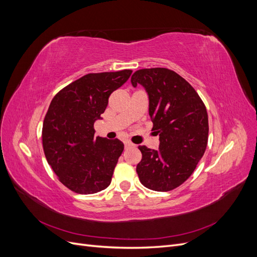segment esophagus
<instances>
[{
  "label": "esophagus",
  "mask_w": 257,
  "mask_h": 257,
  "mask_svg": "<svg viewBox=\"0 0 257 257\" xmlns=\"http://www.w3.org/2000/svg\"><path fill=\"white\" fill-rule=\"evenodd\" d=\"M124 147H125L126 149H128V148H133V147H135V145H134V144H132V143H130V142H125V143H124Z\"/></svg>",
  "instance_id": "obj_1"
}]
</instances>
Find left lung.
I'll return each mask as SVG.
<instances>
[{
	"mask_svg": "<svg viewBox=\"0 0 257 257\" xmlns=\"http://www.w3.org/2000/svg\"><path fill=\"white\" fill-rule=\"evenodd\" d=\"M149 95V114L160 136V149L139 146L136 172L146 188L167 192L188 180L208 144V113L203 100L180 75L164 67L143 68L131 78Z\"/></svg>",
	"mask_w": 257,
	"mask_h": 257,
	"instance_id": "left-lung-1",
	"label": "left lung"
}]
</instances>
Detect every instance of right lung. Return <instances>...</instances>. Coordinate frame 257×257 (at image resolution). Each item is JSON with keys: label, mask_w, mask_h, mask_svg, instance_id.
<instances>
[{"label": "right lung", "mask_w": 257, "mask_h": 257, "mask_svg": "<svg viewBox=\"0 0 257 257\" xmlns=\"http://www.w3.org/2000/svg\"><path fill=\"white\" fill-rule=\"evenodd\" d=\"M131 74V69L87 74L51 100L43 123L44 153L59 181L75 193L94 194L111 182L124 145L95 137L94 122Z\"/></svg>", "instance_id": "obj_1"}]
</instances>
